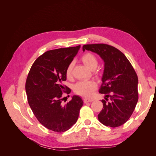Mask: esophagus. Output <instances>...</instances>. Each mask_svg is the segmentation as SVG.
<instances>
[{
	"instance_id": "obj_1",
	"label": "esophagus",
	"mask_w": 156,
	"mask_h": 156,
	"mask_svg": "<svg viewBox=\"0 0 156 156\" xmlns=\"http://www.w3.org/2000/svg\"><path fill=\"white\" fill-rule=\"evenodd\" d=\"M93 100H94L93 99H88V98H85V99H84V103L92 102Z\"/></svg>"
}]
</instances>
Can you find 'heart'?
I'll use <instances>...</instances> for the list:
<instances>
[{
	"label": "heart",
	"instance_id": "heart-1",
	"mask_svg": "<svg viewBox=\"0 0 156 156\" xmlns=\"http://www.w3.org/2000/svg\"><path fill=\"white\" fill-rule=\"evenodd\" d=\"M81 60L90 69H96L98 66V59L96 56L91 53H86L81 56ZM73 62H70L66 69V75L70 77L72 75ZM97 87V84L94 81H84L77 83L73 87V90L78 95L83 97H89Z\"/></svg>",
	"mask_w": 156,
	"mask_h": 156
}]
</instances>
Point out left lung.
Listing matches in <instances>:
<instances>
[{"mask_svg":"<svg viewBox=\"0 0 156 156\" xmlns=\"http://www.w3.org/2000/svg\"><path fill=\"white\" fill-rule=\"evenodd\" d=\"M85 50L100 55L105 64L99 92L110 100L101 101L103 108L98 115V120L106 126H120L128 120L138 101L137 75L124 54L114 47L88 44L83 46V51Z\"/></svg>","mask_w":156,"mask_h":156,"instance_id":"8db88e82","label":"left lung"}]
</instances>
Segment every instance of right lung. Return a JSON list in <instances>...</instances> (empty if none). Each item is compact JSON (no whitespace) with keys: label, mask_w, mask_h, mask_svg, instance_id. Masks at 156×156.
<instances>
[{"label":"right lung","mask_w":156,"mask_h":156,"mask_svg":"<svg viewBox=\"0 0 156 156\" xmlns=\"http://www.w3.org/2000/svg\"><path fill=\"white\" fill-rule=\"evenodd\" d=\"M81 45L45 52L37 58L29 71L25 90L31 109L40 123L55 132L70 129L78 119L83 105L82 99L75 95L63 105L64 93L71 90L64 87L66 69L72 62Z\"/></svg>","instance_id":"1"}]
</instances>
